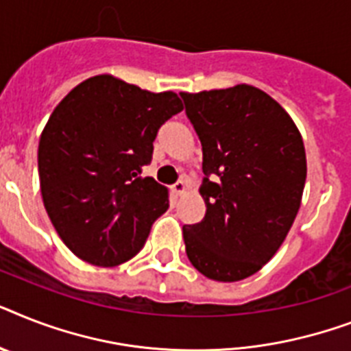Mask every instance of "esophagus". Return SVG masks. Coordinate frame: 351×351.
<instances>
[{"label": "esophagus", "instance_id": "obj_1", "mask_svg": "<svg viewBox=\"0 0 351 351\" xmlns=\"http://www.w3.org/2000/svg\"><path fill=\"white\" fill-rule=\"evenodd\" d=\"M171 191H173V195L176 196L184 195L185 191H187V184H185V180H178L175 185H171Z\"/></svg>", "mask_w": 351, "mask_h": 351}]
</instances>
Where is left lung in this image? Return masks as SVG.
<instances>
[{
  "instance_id": "left-lung-1",
  "label": "left lung",
  "mask_w": 351,
  "mask_h": 351,
  "mask_svg": "<svg viewBox=\"0 0 351 351\" xmlns=\"http://www.w3.org/2000/svg\"><path fill=\"white\" fill-rule=\"evenodd\" d=\"M180 95L202 142L207 207L184 227L185 252L205 278L240 281L269 263L298 216L303 138L283 106L250 84Z\"/></svg>"
}]
</instances>
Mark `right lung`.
Returning <instances> with one entry per match:
<instances>
[{"instance_id":"obj_1","label":"right lung","mask_w":351,"mask_h":351,"mask_svg":"<svg viewBox=\"0 0 351 351\" xmlns=\"http://www.w3.org/2000/svg\"><path fill=\"white\" fill-rule=\"evenodd\" d=\"M184 110L175 92L153 93L113 75L90 77L48 119L37 149L43 204L77 258L117 267L141 252L169 191L142 167L158 128Z\"/></svg>"}]
</instances>
